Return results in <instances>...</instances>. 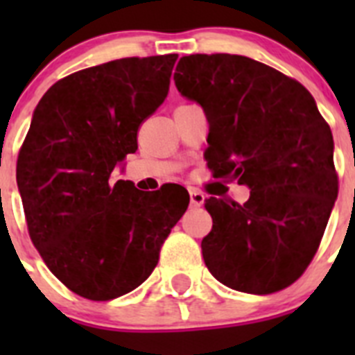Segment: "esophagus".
I'll list each match as a JSON object with an SVG mask.
<instances>
[{
  "mask_svg": "<svg viewBox=\"0 0 355 355\" xmlns=\"http://www.w3.org/2000/svg\"><path fill=\"white\" fill-rule=\"evenodd\" d=\"M188 192H190V205L196 206V208H199V206L205 205L206 196L200 192V190H197V188H190Z\"/></svg>",
  "mask_w": 355,
  "mask_h": 355,
  "instance_id": "1",
  "label": "esophagus"
}]
</instances>
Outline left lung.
I'll use <instances>...</instances> for the list:
<instances>
[{"label": "left lung", "instance_id": "1", "mask_svg": "<svg viewBox=\"0 0 355 355\" xmlns=\"http://www.w3.org/2000/svg\"><path fill=\"white\" fill-rule=\"evenodd\" d=\"M174 81L206 112L213 178L250 188L243 205L205 200L208 270L245 293L284 290L315 258L338 197L331 128L304 85L247 56H183Z\"/></svg>", "mask_w": 355, "mask_h": 355}]
</instances>
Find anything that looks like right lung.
<instances>
[{
	"instance_id": "1",
	"label": "right lung",
	"mask_w": 355,
	"mask_h": 355,
	"mask_svg": "<svg viewBox=\"0 0 355 355\" xmlns=\"http://www.w3.org/2000/svg\"><path fill=\"white\" fill-rule=\"evenodd\" d=\"M175 60L131 56L72 72L33 112L17 158L28 233L49 270L85 299L112 300L140 286L188 208L180 184L140 192L112 178L167 97Z\"/></svg>"
}]
</instances>
